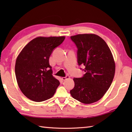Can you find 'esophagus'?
Returning <instances> with one entry per match:
<instances>
[{"label":"esophagus","instance_id":"34e87169","mask_svg":"<svg viewBox=\"0 0 132 132\" xmlns=\"http://www.w3.org/2000/svg\"><path fill=\"white\" fill-rule=\"evenodd\" d=\"M69 78H70V77L69 76V75H67V76H66L65 77L62 78V80H65L67 79H69Z\"/></svg>","mask_w":132,"mask_h":132}]
</instances>
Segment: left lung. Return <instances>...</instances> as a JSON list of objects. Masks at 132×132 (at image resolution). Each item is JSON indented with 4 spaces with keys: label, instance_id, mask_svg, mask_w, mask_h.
<instances>
[{
    "label": "left lung",
    "instance_id": "left-lung-1",
    "mask_svg": "<svg viewBox=\"0 0 132 132\" xmlns=\"http://www.w3.org/2000/svg\"><path fill=\"white\" fill-rule=\"evenodd\" d=\"M78 48V63L85 66L82 78H74L70 91L74 99L84 104L97 102L105 95L115 74V62L105 41L95 34L71 36Z\"/></svg>",
    "mask_w": 132,
    "mask_h": 132
}]
</instances>
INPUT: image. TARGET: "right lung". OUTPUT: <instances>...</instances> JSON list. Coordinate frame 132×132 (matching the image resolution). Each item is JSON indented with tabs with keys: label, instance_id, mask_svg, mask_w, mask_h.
Segmentation results:
<instances>
[{
	"label": "right lung",
	"instance_id": "add662e5",
	"mask_svg": "<svg viewBox=\"0 0 132 132\" xmlns=\"http://www.w3.org/2000/svg\"><path fill=\"white\" fill-rule=\"evenodd\" d=\"M64 36L37 37L22 49L16 58L15 75L20 89L34 102L46 100L54 95L60 82L53 76L49 57L63 43Z\"/></svg>",
	"mask_w": 132,
	"mask_h": 132
}]
</instances>
